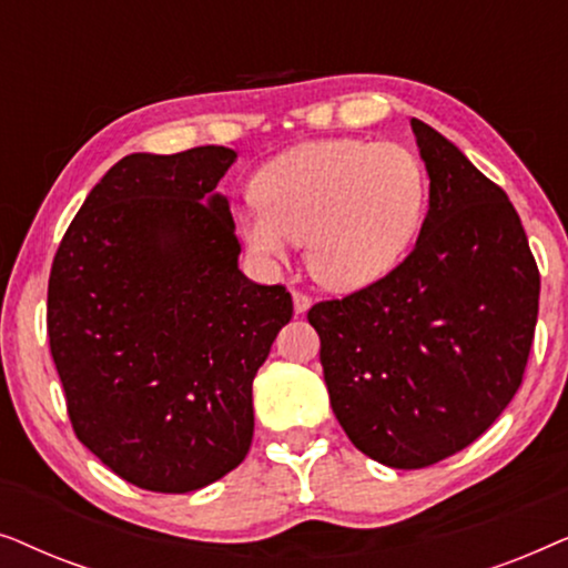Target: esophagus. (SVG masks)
<instances>
[{"label":"esophagus","instance_id":"esophagus-1","mask_svg":"<svg viewBox=\"0 0 568 568\" xmlns=\"http://www.w3.org/2000/svg\"><path fill=\"white\" fill-rule=\"evenodd\" d=\"M292 300H294V313H297V315L307 313L310 305H313V300H310L307 294H305V292H300V290H294V292H292Z\"/></svg>","mask_w":568,"mask_h":568}]
</instances>
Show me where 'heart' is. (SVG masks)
Masks as SVG:
<instances>
[{"mask_svg":"<svg viewBox=\"0 0 568 568\" xmlns=\"http://www.w3.org/2000/svg\"><path fill=\"white\" fill-rule=\"evenodd\" d=\"M258 199L237 206L247 247L268 263L305 240L307 266L331 290L385 276L422 227L429 181L400 144L325 139L278 154L255 178Z\"/></svg>","mask_w":568,"mask_h":568,"instance_id":"heart-1","label":"heart"}]
</instances>
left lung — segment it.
<instances>
[{"instance_id": "1", "label": "left lung", "mask_w": 568, "mask_h": 568, "mask_svg": "<svg viewBox=\"0 0 568 568\" xmlns=\"http://www.w3.org/2000/svg\"><path fill=\"white\" fill-rule=\"evenodd\" d=\"M429 212L390 274L310 307L331 406L356 449L416 470L473 445L523 385L540 274L517 209L410 119Z\"/></svg>"}]
</instances>
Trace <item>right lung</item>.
<instances>
[{
	"label": "right lung",
	"instance_id": "obj_1",
	"mask_svg": "<svg viewBox=\"0 0 568 568\" xmlns=\"http://www.w3.org/2000/svg\"><path fill=\"white\" fill-rule=\"evenodd\" d=\"M235 150L129 154L61 237L49 278L51 356L77 439L146 491L204 488L245 460L253 377L292 321L284 284L237 268L216 183Z\"/></svg>",
	"mask_w": 568,
	"mask_h": 568
}]
</instances>
